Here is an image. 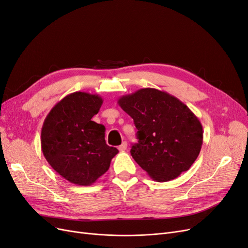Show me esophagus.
Wrapping results in <instances>:
<instances>
[{"label":"esophagus","mask_w":248,"mask_h":248,"mask_svg":"<svg viewBox=\"0 0 248 248\" xmlns=\"http://www.w3.org/2000/svg\"><path fill=\"white\" fill-rule=\"evenodd\" d=\"M126 148H127V142L126 141H123L122 142V144L119 146V151L120 152H124V151H126Z\"/></svg>","instance_id":"34e87169"}]
</instances>
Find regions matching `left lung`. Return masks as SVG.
Wrapping results in <instances>:
<instances>
[{
    "label": "left lung",
    "mask_w": 248,
    "mask_h": 248,
    "mask_svg": "<svg viewBox=\"0 0 248 248\" xmlns=\"http://www.w3.org/2000/svg\"><path fill=\"white\" fill-rule=\"evenodd\" d=\"M118 104L133 119L138 142L130 153L148 176L167 182L189 170L203 140L202 123L189 108L151 87L122 95Z\"/></svg>",
    "instance_id": "left-lung-1"
}]
</instances>
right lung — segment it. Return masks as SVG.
Instances as JSON below:
<instances>
[{
  "instance_id": "1",
  "label": "right lung",
  "mask_w": 248,
  "mask_h": 248,
  "mask_svg": "<svg viewBox=\"0 0 248 248\" xmlns=\"http://www.w3.org/2000/svg\"><path fill=\"white\" fill-rule=\"evenodd\" d=\"M102 105L98 94L72 93L54 106L43 124L41 143L46 160L73 184L94 183L119 153L106 143L105 126L92 121Z\"/></svg>"
}]
</instances>
